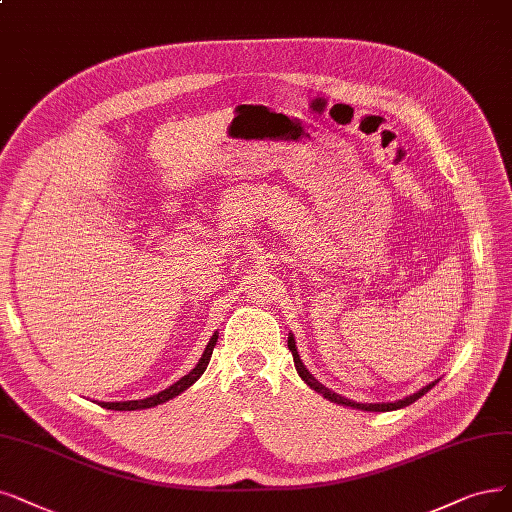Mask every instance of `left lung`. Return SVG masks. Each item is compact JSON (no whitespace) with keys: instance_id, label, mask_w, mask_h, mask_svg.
Instances as JSON below:
<instances>
[{"instance_id":"obj_1","label":"left lung","mask_w":512,"mask_h":512,"mask_svg":"<svg viewBox=\"0 0 512 512\" xmlns=\"http://www.w3.org/2000/svg\"><path fill=\"white\" fill-rule=\"evenodd\" d=\"M289 350H291V354H293V361H295L297 373L301 375V380H304V382H306L310 388H314L316 392L323 394L325 399H329V401H333V403H337V405H348V407H352V409H363V411H394V409H401V407H407V405L415 403L418 399H422V396H424V394H426L434 384H437V382H432V384H428L426 388H422L420 392H415V394L407 396V399H403V401H396V403H369V405L354 403V401L344 399V396H339V394H335V392L327 390L323 384L314 380V377L310 375V371L304 367V363H301V358H299L297 348H295V339H293V335H289Z\"/></svg>"}]
</instances>
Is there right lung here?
<instances>
[{
	"mask_svg": "<svg viewBox=\"0 0 512 512\" xmlns=\"http://www.w3.org/2000/svg\"><path fill=\"white\" fill-rule=\"evenodd\" d=\"M217 344V333L211 337V342H208L202 358L198 361V365L189 371L187 375H183L179 382H175L173 386H168L166 390L154 394V396H147V399H141V401H126V403H101L105 409H113V411H135V409H149V407H156L160 403H166L170 399H175V396H179L183 390H187L189 386H192L198 377L204 373L208 361H211L213 356V348Z\"/></svg>",
	"mask_w": 512,
	"mask_h": 512,
	"instance_id": "right-lung-1",
	"label": "right lung"
}]
</instances>
